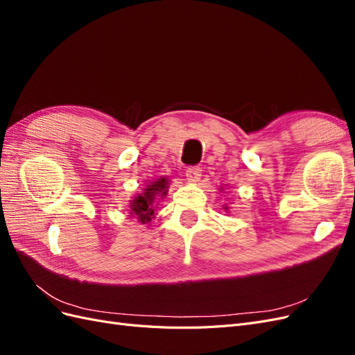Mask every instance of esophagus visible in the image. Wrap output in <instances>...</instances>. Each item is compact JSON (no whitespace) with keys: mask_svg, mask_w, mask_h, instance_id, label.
<instances>
[{"mask_svg":"<svg viewBox=\"0 0 355 355\" xmlns=\"http://www.w3.org/2000/svg\"><path fill=\"white\" fill-rule=\"evenodd\" d=\"M201 178V168L198 166H192L187 168V179L189 182H198Z\"/></svg>","mask_w":355,"mask_h":355,"instance_id":"34e87169","label":"esophagus"}]
</instances>
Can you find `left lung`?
Wrapping results in <instances>:
<instances>
[{"mask_svg": "<svg viewBox=\"0 0 355 355\" xmlns=\"http://www.w3.org/2000/svg\"><path fill=\"white\" fill-rule=\"evenodd\" d=\"M225 209H228V207H225Z\"/></svg>", "mask_w": 355, "mask_h": 355, "instance_id": "8db88e82", "label": "left lung"}]
</instances>
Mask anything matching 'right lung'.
Wrapping results in <instances>:
<instances>
[{
    "mask_svg": "<svg viewBox=\"0 0 355 355\" xmlns=\"http://www.w3.org/2000/svg\"><path fill=\"white\" fill-rule=\"evenodd\" d=\"M167 179L159 178L151 182V185H148L144 191V194H139L130 204V214L139 219V222L146 223L151 220L154 216V209H155V201L157 197H163L167 192Z\"/></svg>",
    "mask_w": 355,
    "mask_h": 355,
    "instance_id": "add662e5",
    "label": "right lung"
}]
</instances>
